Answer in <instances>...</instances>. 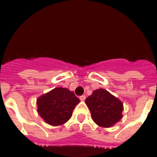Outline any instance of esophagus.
Listing matches in <instances>:
<instances>
[{"instance_id":"34e87169","label":"esophagus","mask_w":157,"mask_h":157,"mask_svg":"<svg viewBox=\"0 0 157 157\" xmlns=\"http://www.w3.org/2000/svg\"><path fill=\"white\" fill-rule=\"evenodd\" d=\"M79 99L81 100L82 101H85V99H86V96H85V95H82V96H80V97H79Z\"/></svg>"}]
</instances>
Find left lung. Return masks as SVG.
Segmentation results:
<instances>
[{
	"label": "left lung",
	"instance_id": "8db88e82",
	"mask_svg": "<svg viewBox=\"0 0 157 157\" xmlns=\"http://www.w3.org/2000/svg\"><path fill=\"white\" fill-rule=\"evenodd\" d=\"M91 116L98 126L111 127L120 120L123 116V103L104 89H98L86 99Z\"/></svg>",
	"mask_w": 157,
	"mask_h": 157
}]
</instances>
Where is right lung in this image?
Segmentation results:
<instances>
[{
  "label": "right lung",
  "instance_id": "add662e5",
  "mask_svg": "<svg viewBox=\"0 0 157 157\" xmlns=\"http://www.w3.org/2000/svg\"><path fill=\"white\" fill-rule=\"evenodd\" d=\"M79 102L74 92L57 87L37 98V112L48 124L59 126L70 120Z\"/></svg>",
  "mask_w": 157,
  "mask_h": 157
}]
</instances>
